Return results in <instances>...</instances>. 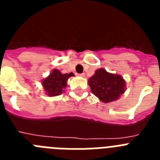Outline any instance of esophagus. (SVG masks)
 Returning a JSON list of instances; mask_svg holds the SVG:
<instances>
[{
	"label": "esophagus",
	"instance_id": "esophagus-1",
	"mask_svg": "<svg viewBox=\"0 0 160 160\" xmlns=\"http://www.w3.org/2000/svg\"><path fill=\"white\" fill-rule=\"evenodd\" d=\"M79 76H81V77H85V73H79Z\"/></svg>",
	"mask_w": 160,
	"mask_h": 160
}]
</instances>
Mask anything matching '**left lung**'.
I'll use <instances>...</instances> for the list:
<instances>
[{
  "label": "left lung",
  "instance_id": "8db88e82",
  "mask_svg": "<svg viewBox=\"0 0 160 160\" xmlns=\"http://www.w3.org/2000/svg\"><path fill=\"white\" fill-rule=\"evenodd\" d=\"M89 81L91 92L103 102L115 101L125 91V81L120 75L98 69Z\"/></svg>",
  "mask_w": 160,
  "mask_h": 160
}]
</instances>
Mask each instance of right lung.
I'll list each match as a JSON object with an SVG mask.
<instances>
[{
  "instance_id": "1",
  "label": "right lung",
  "mask_w": 160,
  "mask_h": 160,
  "mask_svg": "<svg viewBox=\"0 0 160 160\" xmlns=\"http://www.w3.org/2000/svg\"><path fill=\"white\" fill-rule=\"evenodd\" d=\"M73 75V73L63 74L58 70H53L52 73L42 81V85L46 94L49 96H57L62 94L66 87L68 78Z\"/></svg>"
}]
</instances>
